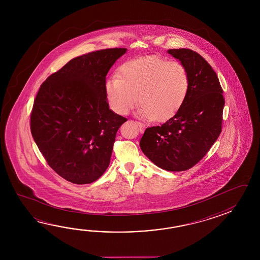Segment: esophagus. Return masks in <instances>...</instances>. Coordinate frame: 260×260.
I'll use <instances>...</instances> for the list:
<instances>
[{
  "label": "esophagus",
  "mask_w": 260,
  "mask_h": 260,
  "mask_svg": "<svg viewBox=\"0 0 260 260\" xmlns=\"http://www.w3.org/2000/svg\"><path fill=\"white\" fill-rule=\"evenodd\" d=\"M137 122V124H138V127H139V130H140V131H142V130H143V129H144L143 124H142V123H141V122Z\"/></svg>",
  "instance_id": "1"
}]
</instances>
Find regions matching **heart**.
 Listing matches in <instances>:
<instances>
[{"instance_id":"b5f03b06","label":"heart","mask_w":260,"mask_h":260,"mask_svg":"<svg viewBox=\"0 0 260 260\" xmlns=\"http://www.w3.org/2000/svg\"><path fill=\"white\" fill-rule=\"evenodd\" d=\"M107 100L113 111L126 114L137 104L138 115L161 122L182 106L188 95L189 75L178 61L147 55L124 63L118 76L105 82Z\"/></svg>"}]
</instances>
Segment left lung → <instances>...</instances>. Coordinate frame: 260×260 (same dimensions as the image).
I'll return each instance as SVG.
<instances>
[{"instance_id": "8db88e82", "label": "left lung", "mask_w": 260, "mask_h": 260, "mask_svg": "<svg viewBox=\"0 0 260 260\" xmlns=\"http://www.w3.org/2000/svg\"><path fill=\"white\" fill-rule=\"evenodd\" d=\"M167 52L188 70V95L168 121L145 130L139 145L158 167L185 171L204 158L220 135L225 100L216 72L202 55L186 48Z\"/></svg>"}]
</instances>
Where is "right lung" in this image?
<instances>
[{
	"label": "right lung",
	"mask_w": 260,
	"mask_h": 260,
	"mask_svg": "<svg viewBox=\"0 0 260 260\" xmlns=\"http://www.w3.org/2000/svg\"><path fill=\"white\" fill-rule=\"evenodd\" d=\"M126 48L77 56L41 85L30 131L50 167L70 182L99 179L111 161L118 129L126 118L111 111L106 76Z\"/></svg>",
	"instance_id": "add662e5"
}]
</instances>
